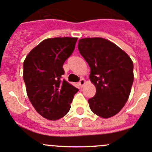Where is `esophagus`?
I'll list each match as a JSON object with an SVG mask.
<instances>
[{
    "mask_svg": "<svg viewBox=\"0 0 152 152\" xmlns=\"http://www.w3.org/2000/svg\"><path fill=\"white\" fill-rule=\"evenodd\" d=\"M79 85H80L81 87H82V86H83V85L85 84V79H80V81H79Z\"/></svg>",
    "mask_w": 152,
    "mask_h": 152,
    "instance_id": "1",
    "label": "esophagus"
}]
</instances>
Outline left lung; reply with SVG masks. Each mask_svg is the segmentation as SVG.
<instances>
[{"label":"left lung","instance_id":"left-lung-1","mask_svg":"<svg viewBox=\"0 0 152 152\" xmlns=\"http://www.w3.org/2000/svg\"><path fill=\"white\" fill-rule=\"evenodd\" d=\"M78 49L91 67L89 77L96 90L88 100L90 108L102 118L116 115L130 95L133 61L115 44L102 38L80 39Z\"/></svg>","mask_w":152,"mask_h":152}]
</instances>
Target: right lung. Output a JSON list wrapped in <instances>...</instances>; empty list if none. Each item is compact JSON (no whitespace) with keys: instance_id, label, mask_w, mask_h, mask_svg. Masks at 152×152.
I'll use <instances>...</instances> for the list:
<instances>
[{"instance_id":"1","label":"right lung","mask_w":152,"mask_h":152,"mask_svg":"<svg viewBox=\"0 0 152 152\" xmlns=\"http://www.w3.org/2000/svg\"><path fill=\"white\" fill-rule=\"evenodd\" d=\"M77 38L42 41L23 61V78L28 98L45 118L57 120L68 113L79 89L62 79L63 64L75 49Z\"/></svg>"}]
</instances>
